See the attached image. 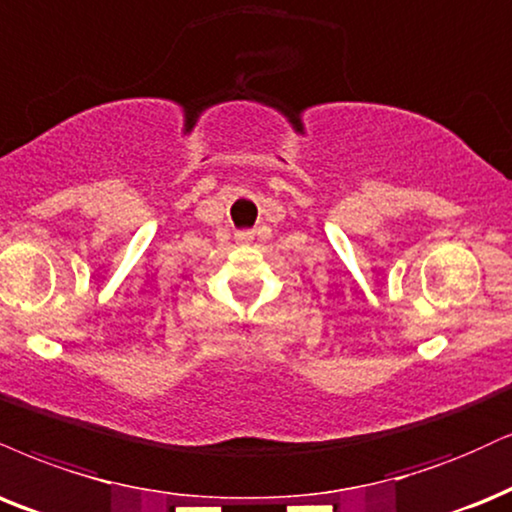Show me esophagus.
Here are the masks:
<instances>
[{
	"label": "esophagus",
	"instance_id": "obj_1",
	"mask_svg": "<svg viewBox=\"0 0 512 512\" xmlns=\"http://www.w3.org/2000/svg\"><path fill=\"white\" fill-rule=\"evenodd\" d=\"M238 243H252V240H255V233L252 231H243V233H238Z\"/></svg>",
	"mask_w": 512,
	"mask_h": 512
}]
</instances>
